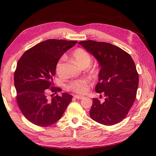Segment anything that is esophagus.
Returning <instances> with one entry per match:
<instances>
[{"label":"esophagus","mask_w":156,"mask_h":156,"mask_svg":"<svg viewBox=\"0 0 156 156\" xmlns=\"http://www.w3.org/2000/svg\"><path fill=\"white\" fill-rule=\"evenodd\" d=\"M74 98L76 99H78V100H80V99H82L84 98V97H82V96H78V95H75L74 96Z\"/></svg>","instance_id":"esophagus-1"}]
</instances>
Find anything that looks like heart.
I'll use <instances>...</instances> for the list:
<instances>
[{"instance_id": "heart-1", "label": "heart", "mask_w": 156, "mask_h": 156, "mask_svg": "<svg viewBox=\"0 0 156 156\" xmlns=\"http://www.w3.org/2000/svg\"><path fill=\"white\" fill-rule=\"evenodd\" d=\"M72 58L78 64L82 67H87L91 63L92 57L89 53L82 48H77L74 49L72 53ZM66 57L62 56L59 58L55 64V72L58 76L63 77L64 76V66ZM92 72H96L94 68H91ZM90 80L88 78H81L78 80L71 81L67 85L68 90H71L79 94H84L88 91V86L90 84Z\"/></svg>"}]
</instances>
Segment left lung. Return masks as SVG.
Masks as SVG:
<instances>
[{
  "label": "left lung",
  "mask_w": 156,
  "mask_h": 156,
  "mask_svg": "<svg viewBox=\"0 0 156 156\" xmlns=\"http://www.w3.org/2000/svg\"><path fill=\"white\" fill-rule=\"evenodd\" d=\"M78 44L94 56L101 68L95 90L105 98L104 101L93 98L90 117L105 125L117 124L126 117L136 98L139 76L133 59L109 43L88 40Z\"/></svg>",
  "instance_id": "obj_1"
}]
</instances>
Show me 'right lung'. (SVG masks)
Returning a JSON list of instances; mask_svg holds the SVG:
<instances>
[{"label": "right lung", "mask_w": 156, "mask_h": 156, "mask_svg": "<svg viewBox=\"0 0 156 156\" xmlns=\"http://www.w3.org/2000/svg\"><path fill=\"white\" fill-rule=\"evenodd\" d=\"M77 41L48 39L26 51L19 59L14 74L16 102L29 121L48 127L60 119L72 96L57 92L54 87L55 64L64 53Z\"/></svg>", "instance_id": "obj_1"}]
</instances>
